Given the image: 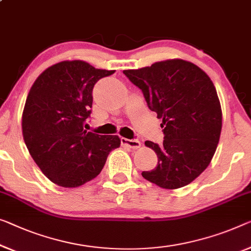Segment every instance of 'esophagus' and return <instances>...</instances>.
Here are the masks:
<instances>
[{
  "mask_svg": "<svg viewBox=\"0 0 251 251\" xmlns=\"http://www.w3.org/2000/svg\"><path fill=\"white\" fill-rule=\"evenodd\" d=\"M122 145L127 147L132 150H136L141 147V142L138 140H128V138L122 137Z\"/></svg>",
  "mask_w": 251,
  "mask_h": 251,
  "instance_id": "1",
  "label": "esophagus"
}]
</instances>
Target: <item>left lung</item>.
Instances as JSON below:
<instances>
[{"label":"left lung","instance_id":"left-lung-1","mask_svg":"<svg viewBox=\"0 0 251 251\" xmlns=\"http://www.w3.org/2000/svg\"><path fill=\"white\" fill-rule=\"evenodd\" d=\"M124 74L162 119L163 144L145 141L156 153L158 164L143 171V178L164 189L190 184L208 167L221 135V103L212 80L201 67L180 58Z\"/></svg>","mask_w":251,"mask_h":251}]
</instances>
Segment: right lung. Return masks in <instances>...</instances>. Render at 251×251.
Here are the masks:
<instances>
[{"instance_id": "1", "label": "right lung", "mask_w": 251, "mask_h": 251, "mask_svg": "<svg viewBox=\"0 0 251 251\" xmlns=\"http://www.w3.org/2000/svg\"><path fill=\"white\" fill-rule=\"evenodd\" d=\"M114 70L80 59L47 67L30 88L22 113V135L30 155L54 184L76 188L101 173L117 135L83 129L92 107V89Z\"/></svg>"}]
</instances>
